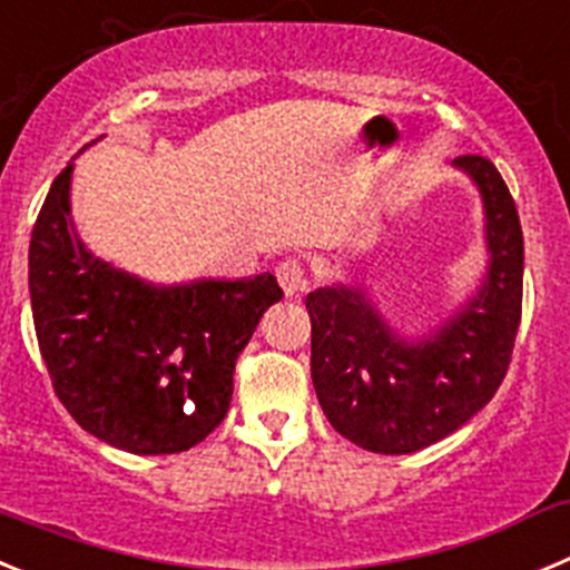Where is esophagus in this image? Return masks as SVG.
<instances>
[{"label": "esophagus", "mask_w": 570, "mask_h": 570, "mask_svg": "<svg viewBox=\"0 0 570 570\" xmlns=\"http://www.w3.org/2000/svg\"><path fill=\"white\" fill-rule=\"evenodd\" d=\"M276 279H279V285L285 294L294 296L296 291L305 288V265H302L296 257L282 259V263L276 265Z\"/></svg>", "instance_id": "34e87169"}]
</instances>
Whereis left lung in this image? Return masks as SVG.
Listing matches in <instances>:
<instances>
[{"label": "left lung", "instance_id": "left-lung-1", "mask_svg": "<svg viewBox=\"0 0 570 570\" xmlns=\"http://www.w3.org/2000/svg\"><path fill=\"white\" fill-rule=\"evenodd\" d=\"M483 197L489 271L478 296L424 338H401L364 291L307 294L311 375L338 435L379 455H410L463 426L492 401L523 311V228L489 158L461 155Z\"/></svg>", "mask_w": 570, "mask_h": 570}]
</instances>
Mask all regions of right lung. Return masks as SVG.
I'll return each instance as SVG.
<instances>
[{
  "label": "right lung",
  "mask_w": 570,
  "mask_h": 570,
  "mask_svg": "<svg viewBox=\"0 0 570 570\" xmlns=\"http://www.w3.org/2000/svg\"><path fill=\"white\" fill-rule=\"evenodd\" d=\"M72 164L56 177L30 234V305L53 390L81 430L132 455H175L226 417L234 364L276 276L153 285L78 239Z\"/></svg>",
  "instance_id": "add662e5"
}]
</instances>
